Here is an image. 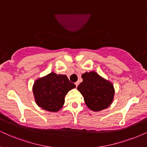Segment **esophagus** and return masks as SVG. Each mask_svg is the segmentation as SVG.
I'll return each mask as SVG.
<instances>
[{
	"instance_id": "obj_1",
	"label": "esophagus",
	"mask_w": 147,
	"mask_h": 147,
	"mask_svg": "<svg viewBox=\"0 0 147 147\" xmlns=\"http://www.w3.org/2000/svg\"><path fill=\"white\" fill-rule=\"evenodd\" d=\"M75 85H76V87H77L78 85H79V82H76V83H75Z\"/></svg>"
}]
</instances>
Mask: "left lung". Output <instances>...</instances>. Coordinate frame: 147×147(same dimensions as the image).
<instances>
[{"mask_svg":"<svg viewBox=\"0 0 147 147\" xmlns=\"http://www.w3.org/2000/svg\"><path fill=\"white\" fill-rule=\"evenodd\" d=\"M83 82L78 85L86 105L91 110L100 111L109 107L113 100L115 91L112 83L95 72L82 75Z\"/></svg>","mask_w":147,"mask_h":147,"instance_id":"1","label":"left lung"}]
</instances>
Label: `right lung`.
Returning a JSON list of instances; mask_svg holds the SVG:
<instances>
[{
    "label": "right lung",
    "mask_w": 147,
    "mask_h": 147,
    "mask_svg": "<svg viewBox=\"0 0 147 147\" xmlns=\"http://www.w3.org/2000/svg\"><path fill=\"white\" fill-rule=\"evenodd\" d=\"M75 87L66 75L51 72L36 80L33 93L38 107L47 111L57 112L64 104L65 96L68 91Z\"/></svg>",
    "instance_id": "1"
}]
</instances>
